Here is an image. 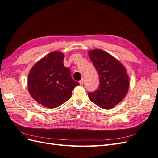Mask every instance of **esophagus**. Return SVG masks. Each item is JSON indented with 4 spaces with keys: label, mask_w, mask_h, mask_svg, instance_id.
Instances as JSON below:
<instances>
[{
    "label": "esophagus",
    "mask_w": 158,
    "mask_h": 158,
    "mask_svg": "<svg viewBox=\"0 0 158 158\" xmlns=\"http://www.w3.org/2000/svg\"><path fill=\"white\" fill-rule=\"evenodd\" d=\"M84 78H82V79H81L80 81H79V83H80V85H82L83 84V83H84Z\"/></svg>",
    "instance_id": "1"
}]
</instances>
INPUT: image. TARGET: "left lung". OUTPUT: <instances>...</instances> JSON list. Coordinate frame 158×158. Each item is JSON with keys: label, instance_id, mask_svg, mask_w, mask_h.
Masks as SVG:
<instances>
[{"label": "left lung", "instance_id": "8db88e82", "mask_svg": "<svg viewBox=\"0 0 158 158\" xmlns=\"http://www.w3.org/2000/svg\"><path fill=\"white\" fill-rule=\"evenodd\" d=\"M88 54L99 78V87L88 93L89 98L99 107L113 108L125 97L129 88V78L125 66L103 50H92Z\"/></svg>", "mask_w": 158, "mask_h": 158}]
</instances>
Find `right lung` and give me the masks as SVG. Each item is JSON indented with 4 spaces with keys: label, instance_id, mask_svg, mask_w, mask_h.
<instances>
[{
    "label": "right lung",
    "instance_id": "add662e5",
    "mask_svg": "<svg viewBox=\"0 0 158 158\" xmlns=\"http://www.w3.org/2000/svg\"><path fill=\"white\" fill-rule=\"evenodd\" d=\"M64 55L53 51L33 66L28 75V91L37 103L55 108L71 98L72 91L79 83L71 77L63 64Z\"/></svg>",
    "mask_w": 158,
    "mask_h": 158
}]
</instances>
